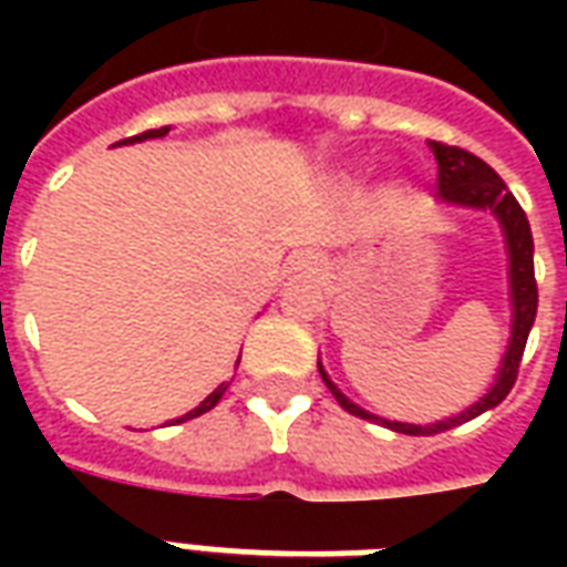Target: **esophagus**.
I'll list each match as a JSON object with an SVG mask.
<instances>
[{
  "label": "esophagus",
  "mask_w": 567,
  "mask_h": 567,
  "mask_svg": "<svg viewBox=\"0 0 567 567\" xmlns=\"http://www.w3.org/2000/svg\"><path fill=\"white\" fill-rule=\"evenodd\" d=\"M291 264H295V270L309 272V276H321V270H324V258H321V255H312V251H307V255H297Z\"/></svg>",
  "instance_id": "1"
}]
</instances>
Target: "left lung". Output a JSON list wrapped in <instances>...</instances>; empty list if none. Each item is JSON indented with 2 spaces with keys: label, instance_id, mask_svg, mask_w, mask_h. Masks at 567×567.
Wrapping results in <instances>:
<instances>
[{
  "label": "left lung",
  "instance_id": "left-lung-1",
  "mask_svg": "<svg viewBox=\"0 0 567 567\" xmlns=\"http://www.w3.org/2000/svg\"><path fill=\"white\" fill-rule=\"evenodd\" d=\"M434 151V161H437V197L443 203H455V206H474V209H488L504 227V243H507V260H511V303H513V324H511V346L501 358V370L495 385L483 394L474 406H467L464 413L434 425H410V422H392V419H380L352 404L331 380L328 373H319L324 385L331 389L337 398V404L343 406L346 413H352L358 419H370V422H380V425L401 431V434H440V431H450V427L471 422L480 413H486L492 406H498L507 394H511L516 373H519V361H523L525 340L528 331L535 324L537 312V282H535V243H532V227L525 218L523 206L516 203L507 185L501 182V175L488 166L486 161H480L471 151L458 148V145H446V142H431Z\"/></svg>",
  "mask_w": 567,
  "mask_h": 567
}]
</instances>
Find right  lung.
<instances>
[{
  "label": "right lung",
  "instance_id": "1",
  "mask_svg": "<svg viewBox=\"0 0 567 567\" xmlns=\"http://www.w3.org/2000/svg\"><path fill=\"white\" fill-rule=\"evenodd\" d=\"M166 133H169V127H161V130H145V133H140V136H130V140H121V142H117V145H127V142L161 140V136H166ZM236 364H239V361H236ZM227 385H230V382H221V385H218V389H215V392H212L209 398H206V401H203V404L194 406V410H190V413H185V416H182V419H175V422H187V419H197V416H203V413H209L212 406H215V404H218V401H221V394L227 392Z\"/></svg>",
  "mask_w": 567,
  "mask_h": 567
}]
</instances>
